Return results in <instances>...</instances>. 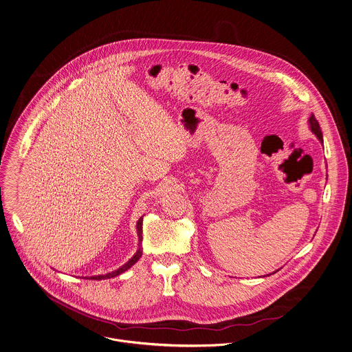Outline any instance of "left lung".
Here are the masks:
<instances>
[{"label":"left lung","mask_w":352,"mask_h":352,"mask_svg":"<svg viewBox=\"0 0 352 352\" xmlns=\"http://www.w3.org/2000/svg\"><path fill=\"white\" fill-rule=\"evenodd\" d=\"M308 124H309V128H311V131H312L313 133L316 135V138L320 140V143L321 144H324V140H322V133H321V128H320V125H318V121L316 120L314 118V115H312L309 120H308ZM275 273V272H274ZM269 275V274H267Z\"/></svg>","instance_id":"left-lung-1"}]
</instances>
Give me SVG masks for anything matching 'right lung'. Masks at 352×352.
I'll return each instance as SVG.
<instances>
[{
    "mask_svg": "<svg viewBox=\"0 0 352 352\" xmlns=\"http://www.w3.org/2000/svg\"><path fill=\"white\" fill-rule=\"evenodd\" d=\"M142 224H143V217H140L139 220H138V224H136V231H138V237H139V248H138V251H136V254L124 265V266H121L120 269L118 270H115V272H112V273L105 274V275H94V276H86V278H89V279H97V280H101V279H108V278H113V276H116V275H120L121 273H124V272H126L128 269H131L139 259H140V256H142V254H143V251H142V239H143V230H142Z\"/></svg>",
    "mask_w": 352,
    "mask_h": 352,
    "instance_id": "right-lung-1",
    "label": "right lung"
}]
</instances>
